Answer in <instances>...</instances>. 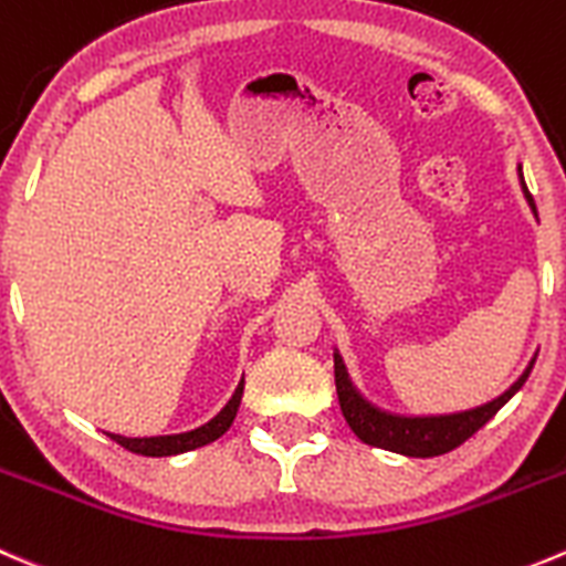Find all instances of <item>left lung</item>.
Here are the masks:
<instances>
[{
  "label": "left lung",
  "instance_id": "left-lung-1",
  "mask_svg": "<svg viewBox=\"0 0 566 566\" xmlns=\"http://www.w3.org/2000/svg\"><path fill=\"white\" fill-rule=\"evenodd\" d=\"M520 179H523V174H520ZM523 190L528 205L534 207V199H531L525 182H523ZM534 361L525 367L523 376H520L517 381L501 395V398L490 400V403L479 406V409L459 411V415H440V417H400L367 403V400L356 392L354 384H350L348 370H345L339 354H334V384H337V398H339V409H343L345 422H348L350 431H354L361 442H367V446L373 448H384V451L403 453V457L429 459V457H442V453L453 451V448L462 446L464 440H470L481 426H486V422L497 415V409H501V406L506 403L520 387H523L531 367H534Z\"/></svg>",
  "mask_w": 566,
  "mask_h": 566
}]
</instances>
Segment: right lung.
<instances>
[{"instance_id": "1", "label": "right lung", "mask_w": 566, "mask_h": 566, "mask_svg": "<svg viewBox=\"0 0 566 566\" xmlns=\"http://www.w3.org/2000/svg\"><path fill=\"white\" fill-rule=\"evenodd\" d=\"M240 398H243V384H240L238 392L232 395V400L223 406L221 415H216L210 422H205V426H201V429H196V431H185V434H174V437H118V434H109V440H115L120 448L137 453V457H174V453L193 451V448L210 446V442H216L218 437L227 434L229 426L234 422V415H238Z\"/></svg>"}]
</instances>
